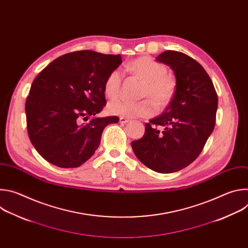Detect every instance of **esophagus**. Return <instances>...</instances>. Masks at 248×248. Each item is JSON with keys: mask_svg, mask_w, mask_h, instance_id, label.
<instances>
[{"mask_svg": "<svg viewBox=\"0 0 248 248\" xmlns=\"http://www.w3.org/2000/svg\"><path fill=\"white\" fill-rule=\"evenodd\" d=\"M128 122H129V120L124 118V117H121L120 118V123H122V124H125V123H128Z\"/></svg>", "mask_w": 248, "mask_h": 248, "instance_id": "obj_1", "label": "esophagus"}]
</instances>
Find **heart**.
Segmentation results:
<instances>
[{
    "label": "heart",
    "mask_w": 248,
    "mask_h": 248,
    "mask_svg": "<svg viewBox=\"0 0 248 248\" xmlns=\"http://www.w3.org/2000/svg\"><path fill=\"white\" fill-rule=\"evenodd\" d=\"M125 69L145 80L144 96L151 97L158 107L164 108L170 102L175 90V80L167 75V67L149 57L138 58L125 64ZM123 74L114 69L105 82V93L109 98H116L121 92ZM151 99L130 101L120 98L111 102L107 110L111 115L135 118L150 117L156 111V105Z\"/></svg>",
    "instance_id": "1"
}]
</instances>
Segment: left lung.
<instances>
[{"label":"left lung","instance_id":"1","mask_svg":"<svg viewBox=\"0 0 248 248\" xmlns=\"http://www.w3.org/2000/svg\"><path fill=\"white\" fill-rule=\"evenodd\" d=\"M175 77V90L164 113L145 124L142 138L131 142L137 159L149 169L174 172L190 165L214 129L218 96L203 66L189 56L166 51L156 58Z\"/></svg>","mask_w":248,"mask_h":248}]
</instances>
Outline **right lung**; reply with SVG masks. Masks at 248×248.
Listing matches in <instances>:
<instances>
[{
	"label": "right lung",
	"instance_id": "right-lung-1",
	"mask_svg": "<svg viewBox=\"0 0 248 248\" xmlns=\"http://www.w3.org/2000/svg\"><path fill=\"white\" fill-rule=\"evenodd\" d=\"M121 55L78 51L48 64L32 82L25 103L28 136L34 148L60 168H78L96 151L116 116L98 118L106 105L105 82L122 63ZM93 116L86 125L82 118Z\"/></svg>",
	"mask_w": 248,
	"mask_h": 248
}]
</instances>
